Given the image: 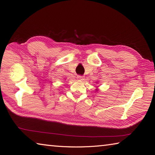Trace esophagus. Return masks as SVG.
Instances as JSON below:
<instances>
[{
    "label": "esophagus",
    "mask_w": 155,
    "mask_h": 155,
    "mask_svg": "<svg viewBox=\"0 0 155 155\" xmlns=\"http://www.w3.org/2000/svg\"><path fill=\"white\" fill-rule=\"evenodd\" d=\"M84 78H85V77H84L83 76H77V79H79V80H83Z\"/></svg>",
    "instance_id": "34e87169"
}]
</instances>
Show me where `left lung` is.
Segmentation results:
<instances>
[{
	"mask_svg": "<svg viewBox=\"0 0 155 155\" xmlns=\"http://www.w3.org/2000/svg\"><path fill=\"white\" fill-rule=\"evenodd\" d=\"M96 91H98V88H96Z\"/></svg>",
	"mask_w": 155,
	"mask_h": 155,
	"instance_id": "8db88e82",
	"label": "left lung"
}]
</instances>
